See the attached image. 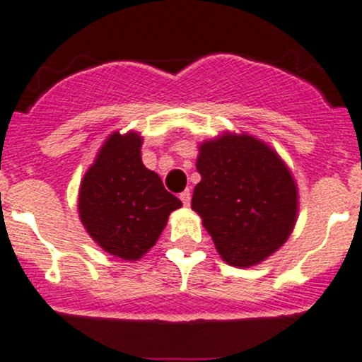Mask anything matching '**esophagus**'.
Instances as JSON below:
<instances>
[{
  "instance_id": "1",
  "label": "esophagus",
  "mask_w": 362,
  "mask_h": 362,
  "mask_svg": "<svg viewBox=\"0 0 362 362\" xmlns=\"http://www.w3.org/2000/svg\"><path fill=\"white\" fill-rule=\"evenodd\" d=\"M180 199L185 206H189V204H191V191H189V189H185L184 192H180Z\"/></svg>"
}]
</instances>
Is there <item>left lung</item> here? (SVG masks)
<instances>
[{"mask_svg": "<svg viewBox=\"0 0 362 362\" xmlns=\"http://www.w3.org/2000/svg\"><path fill=\"white\" fill-rule=\"evenodd\" d=\"M198 148L202 182L191 208L228 264H259L287 242L298 221V185L289 166L247 133L226 131Z\"/></svg>", "mask_w": 362, "mask_h": 362, "instance_id": "8db88e82", "label": "left lung"}]
</instances>
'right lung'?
<instances>
[{
    "instance_id": "add662e5",
    "label": "right lung",
    "mask_w": 362,
    "mask_h": 362,
    "mask_svg": "<svg viewBox=\"0 0 362 362\" xmlns=\"http://www.w3.org/2000/svg\"><path fill=\"white\" fill-rule=\"evenodd\" d=\"M144 138L113 131L80 182L78 215L90 238L124 261L144 257L182 202L141 163Z\"/></svg>"
}]
</instances>
